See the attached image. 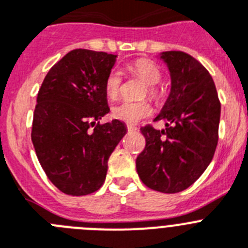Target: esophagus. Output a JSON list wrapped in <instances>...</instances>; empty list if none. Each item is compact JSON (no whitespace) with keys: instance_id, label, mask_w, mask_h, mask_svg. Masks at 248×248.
I'll use <instances>...</instances> for the list:
<instances>
[{"instance_id":"esophagus-1","label":"esophagus","mask_w":248,"mask_h":248,"mask_svg":"<svg viewBox=\"0 0 248 248\" xmlns=\"http://www.w3.org/2000/svg\"><path fill=\"white\" fill-rule=\"evenodd\" d=\"M127 130L130 131V132H134V131L137 130L136 126H134V124H127Z\"/></svg>"}]
</instances>
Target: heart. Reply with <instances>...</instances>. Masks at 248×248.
<instances>
[{
  "instance_id": "b5f03b06",
  "label": "heart",
  "mask_w": 248,
  "mask_h": 248,
  "mask_svg": "<svg viewBox=\"0 0 248 248\" xmlns=\"http://www.w3.org/2000/svg\"><path fill=\"white\" fill-rule=\"evenodd\" d=\"M128 70L132 76L140 78L143 83L147 84V92L151 98L157 99L160 97V91L156 84L161 79V72L153 62L146 59H140L131 64ZM122 87V74L120 70L113 69L108 73L105 80L106 94L111 99L117 98ZM153 112V107L147 101L121 102L120 105L113 107L112 114L114 118L127 122V124H136L142 118L147 117Z\"/></svg>"
}]
</instances>
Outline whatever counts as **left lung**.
Segmentation results:
<instances>
[{"instance_id": "obj_1", "label": "left lung", "mask_w": 248, "mask_h": 248, "mask_svg": "<svg viewBox=\"0 0 248 248\" xmlns=\"http://www.w3.org/2000/svg\"><path fill=\"white\" fill-rule=\"evenodd\" d=\"M171 89L155 121H165V130L151 124L141 127L146 145L137 156L141 182L161 193L189 188L213 159L218 142L220 102L211 74L184 51H164Z\"/></svg>"}]
</instances>
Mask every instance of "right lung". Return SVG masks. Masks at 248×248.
I'll use <instances>...</instances> for the list:
<instances>
[{
  "instance_id": "obj_1",
  "label": "right lung",
  "mask_w": 248,
  "mask_h": 248,
  "mask_svg": "<svg viewBox=\"0 0 248 248\" xmlns=\"http://www.w3.org/2000/svg\"><path fill=\"white\" fill-rule=\"evenodd\" d=\"M116 58L72 50L47 72L37 93L31 140L49 180L68 195L101 188L108 159L127 132L118 120L97 122L109 112L105 80Z\"/></svg>"
}]
</instances>
